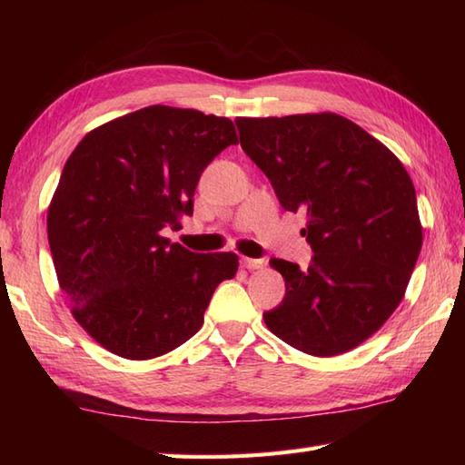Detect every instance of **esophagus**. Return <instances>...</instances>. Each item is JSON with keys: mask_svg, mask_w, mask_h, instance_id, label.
<instances>
[{"mask_svg": "<svg viewBox=\"0 0 465 465\" xmlns=\"http://www.w3.org/2000/svg\"><path fill=\"white\" fill-rule=\"evenodd\" d=\"M242 263L245 270H263L265 265L263 260H255V258H242Z\"/></svg>", "mask_w": 465, "mask_h": 465, "instance_id": "esophagus-1", "label": "esophagus"}]
</instances>
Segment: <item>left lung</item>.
<instances>
[{
    "mask_svg": "<svg viewBox=\"0 0 465 465\" xmlns=\"http://www.w3.org/2000/svg\"><path fill=\"white\" fill-rule=\"evenodd\" d=\"M240 142L285 212H305L308 270L272 260L285 298L263 313L270 331L303 353L358 348L396 312L423 233L406 167L338 114L238 117Z\"/></svg>",
    "mask_w": 465,
    "mask_h": 465,
    "instance_id": "1",
    "label": "left lung"
}]
</instances>
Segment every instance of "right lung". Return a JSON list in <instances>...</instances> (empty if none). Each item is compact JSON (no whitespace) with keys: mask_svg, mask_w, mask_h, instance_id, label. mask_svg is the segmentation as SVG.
Listing matches in <instances>:
<instances>
[{"mask_svg":"<svg viewBox=\"0 0 465 465\" xmlns=\"http://www.w3.org/2000/svg\"><path fill=\"white\" fill-rule=\"evenodd\" d=\"M238 143L232 120L150 105L95 127L67 157L47 210L59 288L75 322L120 358L152 360L203 323L238 255L163 238L193 213L202 172Z\"/></svg>","mask_w":465,"mask_h":465,"instance_id":"obj_1","label":"right lung"}]
</instances>
